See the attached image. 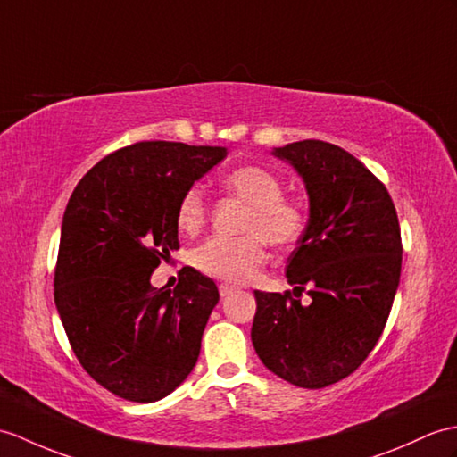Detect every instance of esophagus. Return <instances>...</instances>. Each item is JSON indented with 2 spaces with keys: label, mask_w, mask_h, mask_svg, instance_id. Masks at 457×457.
Segmentation results:
<instances>
[{
  "label": "esophagus",
  "mask_w": 457,
  "mask_h": 457,
  "mask_svg": "<svg viewBox=\"0 0 457 457\" xmlns=\"http://www.w3.org/2000/svg\"><path fill=\"white\" fill-rule=\"evenodd\" d=\"M218 290H220L221 298H228V295H231L237 288H236V286H231V284H220Z\"/></svg>",
  "instance_id": "esophagus-1"
}]
</instances>
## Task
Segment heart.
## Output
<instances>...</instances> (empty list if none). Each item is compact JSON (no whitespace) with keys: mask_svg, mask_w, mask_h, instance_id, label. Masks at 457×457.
Instances as JSON below:
<instances>
[{"mask_svg":"<svg viewBox=\"0 0 457 457\" xmlns=\"http://www.w3.org/2000/svg\"><path fill=\"white\" fill-rule=\"evenodd\" d=\"M221 188L245 204L239 221V237H214L193 253L198 272L224 282H247L267 262V240L272 247L286 249L302 237L305 212L294 198L282 195L280 179L259 165H241L221 179ZM206 200L203 190L190 187L177 204V226L195 236L206 224Z\"/></svg>","mask_w":457,"mask_h":457,"instance_id":"b5f03b06","label":"heart"}]
</instances>
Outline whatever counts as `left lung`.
Segmentation results:
<instances>
[{
  "label": "left lung",
  "mask_w": 457,
  "mask_h": 457,
  "mask_svg": "<svg viewBox=\"0 0 457 457\" xmlns=\"http://www.w3.org/2000/svg\"><path fill=\"white\" fill-rule=\"evenodd\" d=\"M303 179L310 220L286 264L290 290H254L251 341L262 364L305 389L350 376L384 333L401 277V229L384 183L343 147L303 140L274 147Z\"/></svg>",
  "instance_id": "8db88e82"
}]
</instances>
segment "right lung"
<instances>
[{"mask_svg": "<svg viewBox=\"0 0 457 457\" xmlns=\"http://www.w3.org/2000/svg\"><path fill=\"white\" fill-rule=\"evenodd\" d=\"M226 155L218 145L137 142L73 188L54 302L79 364L114 395L159 401L193 372L218 286L193 267L173 290L154 288L150 277L179 249L180 196Z\"/></svg>", "mask_w": 457, "mask_h": 457, "instance_id": "add662e5", "label": "right lung"}]
</instances>
